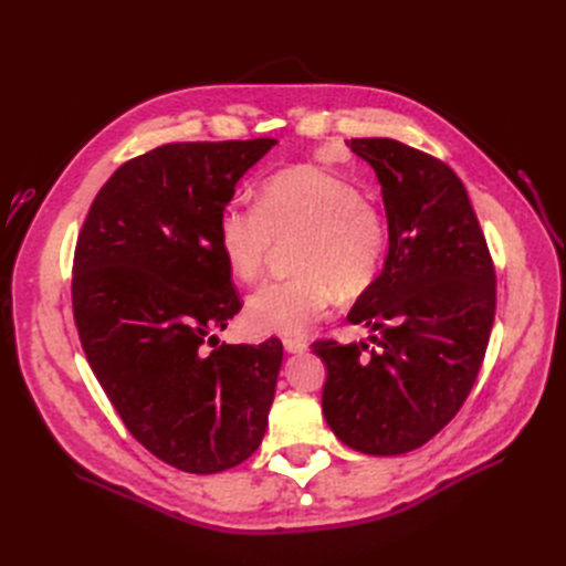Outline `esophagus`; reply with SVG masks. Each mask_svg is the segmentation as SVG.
<instances>
[{
	"label": "esophagus",
	"instance_id": "1",
	"mask_svg": "<svg viewBox=\"0 0 566 566\" xmlns=\"http://www.w3.org/2000/svg\"><path fill=\"white\" fill-rule=\"evenodd\" d=\"M283 347L287 354H302V352H306V342L300 337H285Z\"/></svg>",
	"mask_w": 566,
	"mask_h": 566
}]
</instances>
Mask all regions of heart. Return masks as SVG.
Instances as JSON below:
<instances>
[{"mask_svg": "<svg viewBox=\"0 0 566 566\" xmlns=\"http://www.w3.org/2000/svg\"><path fill=\"white\" fill-rule=\"evenodd\" d=\"M300 235L293 252L297 276L269 281L245 302L254 335H302L331 310L335 287L354 295L380 273L387 224L358 188L316 165H293L269 175L256 208L229 200L217 217V248L235 281L260 276L273 243Z\"/></svg>", "mask_w": 566, "mask_h": 566, "instance_id": "1", "label": "heart"}]
</instances>
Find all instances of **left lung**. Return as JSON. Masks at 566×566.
Wrapping results in <instances>:
<instances>
[{
    "label": "left lung",
    "mask_w": 566,
    "mask_h": 566,
    "mask_svg": "<svg viewBox=\"0 0 566 566\" xmlns=\"http://www.w3.org/2000/svg\"><path fill=\"white\" fill-rule=\"evenodd\" d=\"M382 186L389 250L347 316L368 342H314L328 368L323 416L368 455L430 441L465 403L482 368L495 273L468 191L449 165L394 139H352Z\"/></svg>",
    "instance_id": "8db88e82"
}]
</instances>
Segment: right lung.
<instances>
[{"label": "right lung", "mask_w": 566, "mask_h": 566, "mask_svg": "<svg viewBox=\"0 0 566 566\" xmlns=\"http://www.w3.org/2000/svg\"><path fill=\"white\" fill-rule=\"evenodd\" d=\"M276 144L153 148L104 184L77 238L82 349L132 437L184 472L241 465L269 424L281 339L207 345L243 306L217 248L219 210Z\"/></svg>", "instance_id": "1"}]
</instances>
